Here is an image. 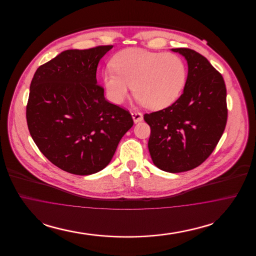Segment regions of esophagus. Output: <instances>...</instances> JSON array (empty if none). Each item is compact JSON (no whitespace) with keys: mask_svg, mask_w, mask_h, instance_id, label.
Listing matches in <instances>:
<instances>
[{"mask_svg":"<svg viewBox=\"0 0 256 256\" xmlns=\"http://www.w3.org/2000/svg\"><path fill=\"white\" fill-rule=\"evenodd\" d=\"M132 116L134 124L143 121V114L140 112H134V113H132Z\"/></svg>","mask_w":256,"mask_h":256,"instance_id":"34e87169","label":"esophagus"}]
</instances>
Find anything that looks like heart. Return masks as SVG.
<instances>
[{"mask_svg": "<svg viewBox=\"0 0 256 256\" xmlns=\"http://www.w3.org/2000/svg\"><path fill=\"white\" fill-rule=\"evenodd\" d=\"M114 69L104 71L102 80L108 97L122 104L132 90L138 102L150 110H159L174 104L186 84V66L182 58L170 52L130 48L118 52Z\"/></svg>", "mask_w": 256, "mask_h": 256, "instance_id": "obj_1", "label": "heart"}]
</instances>
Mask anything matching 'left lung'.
<instances>
[{"instance_id": "left-lung-1", "label": "left lung", "mask_w": 256, "mask_h": 256, "mask_svg": "<svg viewBox=\"0 0 256 256\" xmlns=\"http://www.w3.org/2000/svg\"><path fill=\"white\" fill-rule=\"evenodd\" d=\"M188 65L182 95L170 106L144 115L150 126L148 150L154 164L168 172L200 166L224 134L226 88L222 74L206 58L187 48L170 49Z\"/></svg>"}]
</instances>
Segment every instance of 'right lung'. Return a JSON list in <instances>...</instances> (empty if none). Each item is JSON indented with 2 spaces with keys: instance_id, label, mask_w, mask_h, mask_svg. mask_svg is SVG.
I'll list each match as a JSON object with an SVG mask.
<instances>
[{
  "instance_id": "right-lung-1",
  "label": "right lung",
  "mask_w": 256,
  "mask_h": 256,
  "mask_svg": "<svg viewBox=\"0 0 256 256\" xmlns=\"http://www.w3.org/2000/svg\"><path fill=\"white\" fill-rule=\"evenodd\" d=\"M113 46L67 50L34 74L26 106L30 134L61 170L88 176L110 164L132 115L110 104L97 84L100 58Z\"/></svg>"
}]
</instances>
